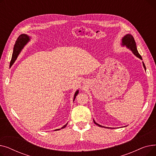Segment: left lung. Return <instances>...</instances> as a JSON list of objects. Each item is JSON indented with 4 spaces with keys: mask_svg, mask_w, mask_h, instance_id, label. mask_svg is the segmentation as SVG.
Listing matches in <instances>:
<instances>
[{
    "mask_svg": "<svg viewBox=\"0 0 156 156\" xmlns=\"http://www.w3.org/2000/svg\"><path fill=\"white\" fill-rule=\"evenodd\" d=\"M121 45L122 46H126L128 48L130 49L131 51H132V52L138 58H140L141 60H142V57H141V55H140V54L138 53V51H137V48H136V45L135 43V41L134 40V38L133 37V36L131 35V34H127L125 36H124V37H122V44ZM143 62V66H144V69L146 70V68H145V66ZM94 123L96 124L97 125H98L100 127H104L103 126H101V125H99L98 123L94 121Z\"/></svg>",
    "mask_w": 156,
    "mask_h": 156,
    "instance_id": "obj_1",
    "label": "left lung"
}]
</instances>
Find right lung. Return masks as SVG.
I'll list each match as a JSON object with an SVG mask.
<instances>
[{"label":"right lung","mask_w":156,"mask_h":156,"mask_svg":"<svg viewBox=\"0 0 156 156\" xmlns=\"http://www.w3.org/2000/svg\"><path fill=\"white\" fill-rule=\"evenodd\" d=\"M29 41H30V37L27 35H25V34H22L18 38L17 40H16V44L14 46L13 53H12V58H13L12 62H14L15 61V60L17 59V57H18V55L20 54V53L21 52V51H22V49L23 48L24 45H25L29 42ZM78 92H79V90H77L75 92V95H74L73 101H75L77 94L79 93ZM67 125H68V123H66L64 126H63L61 128L57 129H55V130H59L61 129H62V128H64Z\"/></svg>","instance_id":"1"}]
</instances>
